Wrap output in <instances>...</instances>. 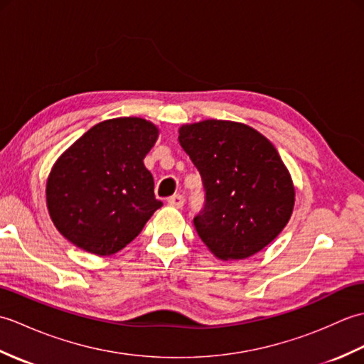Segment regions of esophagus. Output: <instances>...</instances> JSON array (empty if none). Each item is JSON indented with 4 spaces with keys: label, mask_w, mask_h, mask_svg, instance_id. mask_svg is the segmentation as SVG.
Wrapping results in <instances>:
<instances>
[{
    "label": "esophagus",
    "mask_w": 364,
    "mask_h": 364,
    "mask_svg": "<svg viewBox=\"0 0 364 364\" xmlns=\"http://www.w3.org/2000/svg\"><path fill=\"white\" fill-rule=\"evenodd\" d=\"M167 203L170 206H175V208H181L184 205V197L181 194H175L172 197L167 198Z\"/></svg>",
    "instance_id": "obj_1"
}]
</instances>
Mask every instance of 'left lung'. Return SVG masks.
<instances>
[{
    "label": "left lung",
    "instance_id": "8db88e82",
    "mask_svg": "<svg viewBox=\"0 0 364 364\" xmlns=\"http://www.w3.org/2000/svg\"><path fill=\"white\" fill-rule=\"evenodd\" d=\"M205 191L194 225L220 259H244L282 233L294 208L288 168L267 139L242 123L203 120L180 128Z\"/></svg>",
    "mask_w": 364,
    "mask_h": 364
}]
</instances>
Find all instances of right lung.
Instances as JSON below:
<instances>
[{
	"mask_svg": "<svg viewBox=\"0 0 364 364\" xmlns=\"http://www.w3.org/2000/svg\"><path fill=\"white\" fill-rule=\"evenodd\" d=\"M156 139L158 128L137 117L105 120L84 133L46 183V205L60 235L100 257L133 241L162 206L144 166Z\"/></svg>",
	"mask_w": 364,
	"mask_h": 364,
	"instance_id": "right-lung-1",
	"label": "right lung"
}]
</instances>
